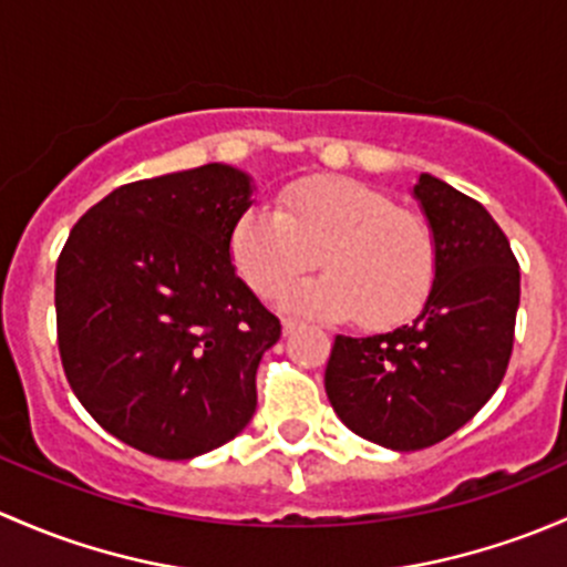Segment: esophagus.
Returning <instances> with one entry per match:
<instances>
[{"instance_id":"esophagus-1","label":"esophagus","mask_w":567,"mask_h":567,"mask_svg":"<svg viewBox=\"0 0 567 567\" xmlns=\"http://www.w3.org/2000/svg\"><path fill=\"white\" fill-rule=\"evenodd\" d=\"M297 327H300V322H297V319H291V317H284V332H286V336H289V332H295Z\"/></svg>"}]
</instances>
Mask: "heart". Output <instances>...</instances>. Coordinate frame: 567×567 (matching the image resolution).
I'll return each mask as SVG.
<instances>
[{
	"mask_svg": "<svg viewBox=\"0 0 567 567\" xmlns=\"http://www.w3.org/2000/svg\"><path fill=\"white\" fill-rule=\"evenodd\" d=\"M317 254L324 276L286 286L281 306L319 319L360 313L365 327L412 319L440 270L429 220L358 179L295 185L278 196L276 213L250 207L231 226V265L261 297L308 270Z\"/></svg>",
	"mask_w": 567,
	"mask_h": 567,
	"instance_id": "b5f03b06",
	"label": "heart"
}]
</instances>
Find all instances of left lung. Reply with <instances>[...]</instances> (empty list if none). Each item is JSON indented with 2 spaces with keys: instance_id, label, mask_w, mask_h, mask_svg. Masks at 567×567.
Segmentation results:
<instances>
[{
  "instance_id": "8db88e82",
  "label": "left lung",
  "mask_w": 567,
  "mask_h": 567,
  "mask_svg": "<svg viewBox=\"0 0 567 567\" xmlns=\"http://www.w3.org/2000/svg\"><path fill=\"white\" fill-rule=\"evenodd\" d=\"M440 270L412 324L336 336L324 390L347 429L390 451L431 447L470 423L499 388L513 352L522 272L481 202L420 174Z\"/></svg>"
}]
</instances>
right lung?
Here are the masks:
<instances>
[{"mask_svg":"<svg viewBox=\"0 0 567 567\" xmlns=\"http://www.w3.org/2000/svg\"><path fill=\"white\" fill-rule=\"evenodd\" d=\"M250 177L224 163L120 185L56 261V343L84 410L125 445L185 461L235 440L281 322L237 278Z\"/></svg>","mask_w":567,"mask_h":567,"instance_id":"obj_1","label":"right lung"}]
</instances>
